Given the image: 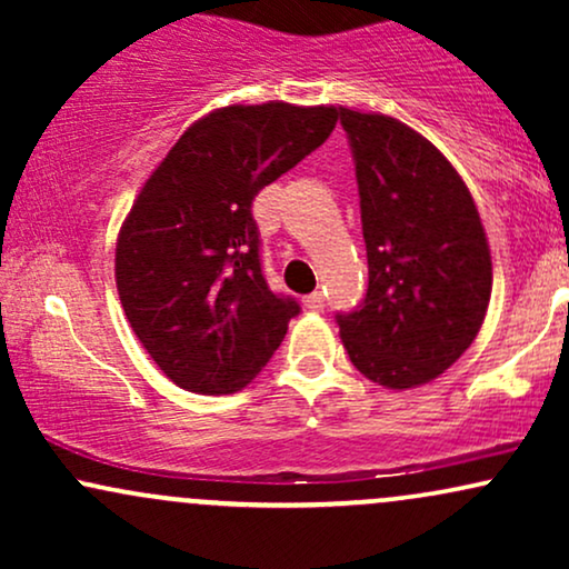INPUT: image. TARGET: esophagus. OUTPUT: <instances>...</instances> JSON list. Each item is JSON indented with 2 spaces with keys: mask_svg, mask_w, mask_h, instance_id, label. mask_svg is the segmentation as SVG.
I'll use <instances>...</instances> for the list:
<instances>
[{
  "mask_svg": "<svg viewBox=\"0 0 569 569\" xmlns=\"http://www.w3.org/2000/svg\"><path fill=\"white\" fill-rule=\"evenodd\" d=\"M302 302H305L307 310H312V312L323 310V307H326V299H323V293H321V291H312V293H307V297L302 299Z\"/></svg>",
  "mask_w": 569,
  "mask_h": 569,
  "instance_id": "obj_1",
  "label": "esophagus"
}]
</instances>
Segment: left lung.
Here are the masks:
<instances>
[{"label": "left lung", "mask_w": 569, "mask_h": 569, "mask_svg": "<svg viewBox=\"0 0 569 569\" xmlns=\"http://www.w3.org/2000/svg\"><path fill=\"white\" fill-rule=\"evenodd\" d=\"M356 162L369 289L337 312L352 367L385 388L430 382L479 335L492 259L471 192L439 149L385 114L339 109Z\"/></svg>", "instance_id": "left-lung-1"}]
</instances>
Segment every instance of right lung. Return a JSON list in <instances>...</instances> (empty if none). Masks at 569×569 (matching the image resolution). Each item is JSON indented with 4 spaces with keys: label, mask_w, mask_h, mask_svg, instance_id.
I'll use <instances>...</instances> for the list:
<instances>
[{
    "label": "right lung",
    "mask_w": 569,
    "mask_h": 569,
    "mask_svg": "<svg viewBox=\"0 0 569 569\" xmlns=\"http://www.w3.org/2000/svg\"><path fill=\"white\" fill-rule=\"evenodd\" d=\"M335 107H224L184 130L117 240L114 278L136 337L192 393L246 388L299 302L267 286L253 198L316 152Z\"/></svg>",
    "instance_id": "1"
}]
</instances>
